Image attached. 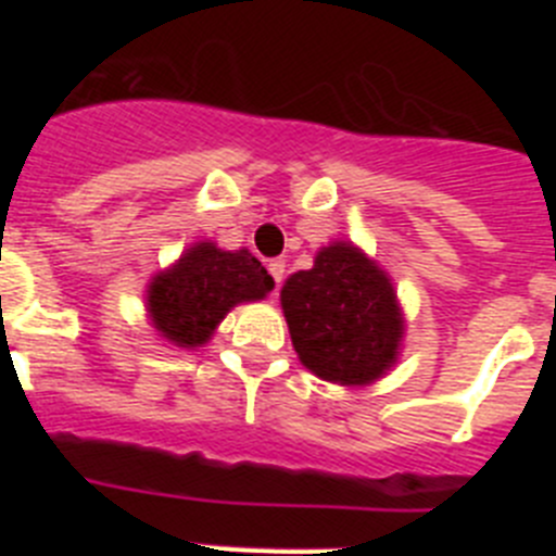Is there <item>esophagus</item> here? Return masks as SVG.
<instances>
[{
  "label": "esophagus",
  "mask_w": 556,
  "mask_h": 556,
  "mask_svg": "<svg viewBox=\"0 0 556 556\" xmlns=\"http://www.w3.org/2000/svg\"><path fill=\"white\" fill-rule=\"evenodd\" d=\"M269 275H273V281H275V287H281V281H283V273H287V264L281 262V258H275V262H269Z\"/></svg>",
  "instance_id": "obj_1"
}]
</instances>
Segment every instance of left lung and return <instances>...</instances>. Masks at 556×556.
<instances>
[{
    "label": "left lung",
    "mask_w": 556,
    "mask_h": 556,
    "mask_svg": "<svg viewBox=\"0 0 556 556\" xmlns=\"http://www.w3.org/2000/svg\"><path fill=\"white\" fill-rule=\"evenodd\" d=\"M281 308L301 365L339 387H370L401 358L406 317L392 278L353 242L326 244L283 281Z\"/></svg>",
    "instance_id": "8db88e82"
}]
</instances>
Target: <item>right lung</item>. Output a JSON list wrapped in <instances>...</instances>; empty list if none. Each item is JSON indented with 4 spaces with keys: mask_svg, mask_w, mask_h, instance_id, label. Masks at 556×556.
I'll return each instance as SVG.
<instances>
[{
    "mask_svg": "<svg viewBox=\"0 0 556 556\" xmlns=\"http://www.w3.org/2000/svg\"><path fill=\"white\" fill-rule=\"evenodd\" d=\"M273 287V275L250 250H223L211 239H200L175 264L152 275L144 312L164 342L194 351L208 345L230 308L264 301Z\"/></svg>",
    "mask_w": 556,
    "mask_h": 556,
    "instance_id": "right-lung-1",
    "label": "right lung"
}]
</instances>
